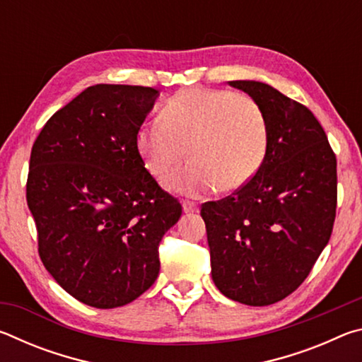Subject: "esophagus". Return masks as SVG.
<instances>
[{
    "label": "esophagus",
    "instance_id": "obj_1",
    "mask_svg": "<svg viewBox=\"0 0 362 362\" xmlns=\"http://www.w3.org/2000/svg\"><path fill=\"white\" fill-rule=\"evenodd\" d=\"M183 211L185 212H198L199 207L196 206L194 203H192V201H183Z\"/></svg>",
    "mask_w": 362,
    "mask_h": 362
}]
</instances>
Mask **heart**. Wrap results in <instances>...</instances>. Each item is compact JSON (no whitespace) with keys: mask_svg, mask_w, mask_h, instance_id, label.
<instances>
[{"mask_svg":"<svg viewBox=\"0 0 362 362\" xmlns=\"http://www.w3.org/2000/svg\"><path fill=\"white\" fill-rule=\"evenodd\" d=\"M268 124L259 102L246 94L187 88L164 103L161 119L139 127L136 144L148 173L164 179L188 155L192 163L166 182L201 196L214 188L236 192L259 173L268 150Z\"/></svg>","mask_w":362,"mask_h":362,"instance_id":"1","label":"heart"}]
</instances>
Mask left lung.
Listing matches in <instances>:
<instances>
[{
	"label": "left lung",
	"instance_id": "8db88e82",
	"mask_svg": "<svg viewBox=\"0 0 362 362\" xmlns=\"http://www.w3.org/2000/svg\"><path fill=\"white\" fill-rule=\"evenodd\" d=\"M259 102L268 150L252 180L201 207L212 279L235 302L267 306L308 276L332 235L337 159L302 103L260 81H230Z\"/></svg>",
	"mask_w": 362,
	"mask_h": 362
}]
</instances>
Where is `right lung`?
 Segmentation results:
<instances>
[{"label":"right lung","instance_id":"obj_1","mask_svg":"<svg viewBox=\"0 0 362 362\" xmlns=\"http://www.w3.org/2000/svg\"><path fill=\"white\" fill-rule=\"evenodd\" d=\"M158 95L144 86H90L49 118L33 144L27 204L41 262L94 308L131 303L150 289L159 243L182 216L136 144Z\"/></svg>","mask_w":362,"mask_h":362}]
</instances>
